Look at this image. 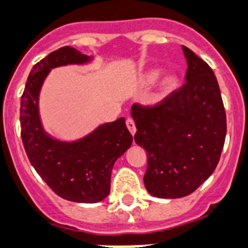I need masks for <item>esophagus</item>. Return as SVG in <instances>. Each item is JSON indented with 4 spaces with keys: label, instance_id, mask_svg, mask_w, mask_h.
<instances>
[{
    "label": "esophagus",
    "instance_id": "obj_1",
    "mask_svg": "<svg viewBox=\"0 0 248 248\" xmlns=\"http://www.w3.org/2000/svg\"><path fill=\"white\" fill-rule=\"evenodd\" d=\"M126 126H128L129 131L131 133V135H134L136 131V126H135V123H134V120L131 119V118H128L126 119Z\"/></svg>",
    "mask_w": 248,
    "mask_h": 248
}]
</instances>
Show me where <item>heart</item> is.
Segmentation results:
<instances>
[{
  "instance_id": "obj_1",
  "label": "heart",
  "mask_w": 248,
  "mask_h": 248,
  "mask_svg": "<svg viewBox=\"0 0 248 248\" xmlns=\"http://www.w3.org/2000/svg\"><path fill=\"white\" fill-rule=\"evenodd\" d=\"M160 76V71L158 70H152L151 72H149L146 76V82L147 83H152L155 82L157 77ZM177 86V78L174 76H169L167 78L165 79L162 82V90L163 92H171L172 90H174Z\"/></svg>"
}]
</instances>
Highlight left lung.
<instances>
[{
  "label": "left lung",
  "mask_w": 248,
  "mask_h": 248,
  "mask_svg": "<svg viewBox=\"0 0 248 248\" xmlns=\"http://www.w3.org/2000/svg\"><path fill=\"white\" fill-rule=\"evenodd\" d=\"M185 85L156 106L134 103L135 142L146 150L145 188L157 198H182L194 192L217 169L226 114L219 83L205 61L187 46Z\"/></svg>",
  "instance_id": "8db88e82"
}]
</instances>
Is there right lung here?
I'll list each match as a JSON object with an SVG mask.
<instances>
[{"label": "right lung", "instance_id": "add662e5", "mask_svg": "<svg viewBox=\"0 0 248 248\" xmlns=\"http://www.w3.org/2000/svg\"><path fill=\"white\" fill-rule=\"evenodd\" d=\"M91 60L92 56L71 46L50 53L33 66L20 99V135L31 166L59 197L76 203H97L106 198L110 192L113 166L133 142L124 118L104 123L76 141H60L45 133L39 93L50 70Z\"/></svg>", "mask_w": 248, "mask_h": 248}]
</instances>
